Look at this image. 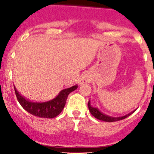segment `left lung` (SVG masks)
<instances>
[{
    "label": "left lung",
    "instance_id": "1",
    "mask_svg": "<svg viewBox=\"0 0 154 154\" xmlns=\"http://www.w3.org/2000/svg\"><path fill=\"white\" fill-rule=\"evenodd\" d=\"M88 108L89 110H90V113L92 114V116H94L96 119H99V120L103 121V122H117V121L122 120V119H125V118L128 117L130 115H131L132 113L134 111L128 113V114L125 115L124 116H121V117H112V116H109L107 115L103 114V112L100 111V110L97 109V108H94L90 105V101L88 102Z\"/></svg>",
    "mask_w": 154,
    "mask_h": 154
}]
</instances>
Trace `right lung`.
I'll use <instances>...</instances> for the list:
<instances>
[{
    "mask_svg": "<svg viewBox=\"0 0 154 154\" xmlns=\"http://www.w3.org/2000/svg\"><path fill=\"white\" fill-rule=\"evenodd\" d=\"M77 88V86L75 85L70 88L64 89L54 99L42 103L29 101L18 93L17 89L14 88V90L17 100L26 111L37 117L52 119L61 112L65 106L68 95Z\"/></svg>",
    "mask_w": 154,
    "mask_h": 154,
    "instance_id": "right-lung-1",
    "label": "right lung"
}]
</instances>
